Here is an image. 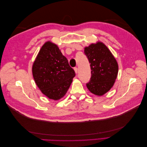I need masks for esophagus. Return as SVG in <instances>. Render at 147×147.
I'll use <instances>...</instances> for the list:
<instances>
[{"label":"esophagus","mask_w":147,"mask_h":147,"mask_svg":"<svg viewBox=\"0 0 147 147\" xmlns=\"http://www.w3.org/2000/svg\"><path fill=\"white\" fill-rule=\"evenodd\" d=\"M74 70H75V73H76V74L78 73V68H77V67H75V68H74Z\"/></svg>","instance_id":"obj_1"}]
</instances>
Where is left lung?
<instances>
[{"instance_id":"obj_1","label":"left lung","mask_w":147,"mask_h":147,"mask_svg":"<svg viewBox=\"0 0 147 147\" xmlns=\"http://www.w3.org/2000/svg\"><path fill=\"white\" fill-rule=\"evenodd\" d=\"M84 54L91 69V77L86 86L92 94L104 95L112 88L117 79V61L109 49L100 42L84 48Z\"/></svg>"}]
</instances>
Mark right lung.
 I'll return each mask as SVG.
<instances>
[{"mask_svg":"<svg viewBox=\"0 0 147 147\" xmlns=\"http://www.w3.org/2000/svg\"><path fill=\"white\" fill-rule=\"evenodd\" d=\"M34 81L49 99L64 97L75 76L74 70L56 44L47 42L42 47L32 65Z\"/></svg>","mask_w":147,"mask_h":147,"instance_id":"obj_1","label":"right lung"}]
</instances>
